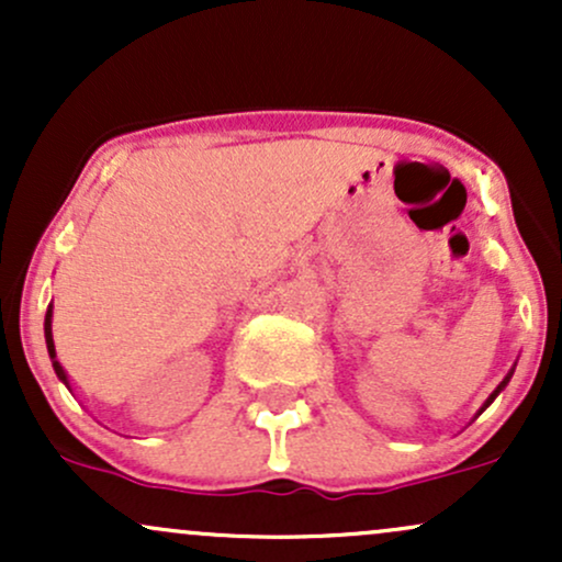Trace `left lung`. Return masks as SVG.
I'll use <instances>...</instances> for the list:
<instances>
[{
    "mask_svg": "<svg viewBox=\"0 0 562 562\" xmlns=\"http://www.w3.org/2000/svg\"><path fill=\"white\" fill-rule=\"evenodd\" d=\"M513 372H515V370H509V372H507V378H505V380H502V383H499V385H496V389H494V393H492V396H488V398H486V404H483V406H481V412H483V409H486V406H488V404H492L496 396H499V391H502V389H505V385L509 383V378H513ZM481 412H479V415H481Z\"/></svg>",
    "mask_w": 562,
    "mask_h": 562,
    "instance_id": "obj_1",
    "label": "left lung"
}]
</instances>
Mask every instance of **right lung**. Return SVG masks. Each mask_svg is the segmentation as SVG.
Here are the masks:
<instances>
[{
    "instance_id": "right-lung-1",
    "label": "right lung",
    "mask_w": 562,
    "mask_h": 562,
    "mask_svg": "<svg viewBox=\"0 0 562 562\" xmlns=\"http://www.w3.org/2000/svg\"><path fill=\"white\" fill-rule=\"evenodd\" d=\"M44 338H47V351H49V359H53V367H55L57 378H60L63 383H66L68 389H70V383H68V375H66V370H63L60 362H57V357H55V340H53V306L47 308V317H44Z\"/></svg>"
}]
</instances>
